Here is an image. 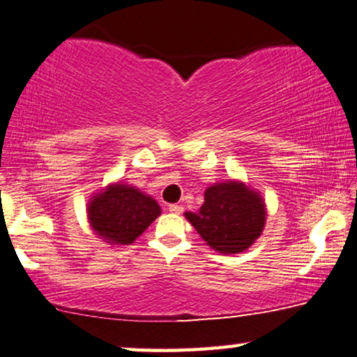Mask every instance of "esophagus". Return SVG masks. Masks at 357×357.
<instances>
[{
    "label": "esophagus",
    "instance_id": "esophagus-1",
    "mask_svg": "<svg viewBox=\"0 0 357 357\" xmlns=\"http://www.w3.org/2000/svg\"><path fill=\"white\" fill-rule=\"evenodd\" d=\"M169 213H173V214H181L184 211V208L183 206H179V205H169Z\"/></svg>",
    "mask_w": 357,
    "mask_h": 357
}]
</instances>
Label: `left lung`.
I'll list each match as a JSON object with an SVG mask.
<instances>
[{
  "label": "left lung",
  "mask_w": 357,
  "mask_h": 357,
  "mask_svg": "<svg viewBox=\"0 0 357 357\" xmlns=\"http://www.w3.org/2000/svg\"><path fill=\"white\" fill-rule=\"evenodd\" d=\"M265 216V205L257 192L235 181L208 188L199 211L185 213L202 238L224 254L248 250L262 234Z\"/></svg>",
  "instance_id": "1"
}]
</instances>
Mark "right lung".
Here are the masks:
<instances>
[{
	"label": "right lung",
	"mask_w": 357,
	"mask_h": 357,
	"mask_svg": "<svg viewBox=\"0 0 357 357\" xmlns=\"http://www.w3.org/2000/svg\"><path fill=\"white\" fill-rule=\"evenodd\" d=\"M158 214L160 206L154 199L126 184L109 185L89 205L92 229L111 245L133 243Z\"/></svg>",
	"instance_id": "right-lung-1"
}]
</instances>
